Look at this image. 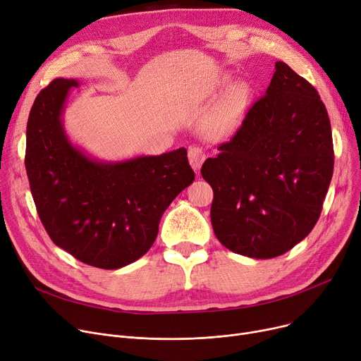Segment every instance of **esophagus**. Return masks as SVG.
Instances as JSON below:
<instances>
[{
  "instance_id": "esophagus-1",
  "label": "esophagus",
  "mask_w": 361,
  "mask_h": 361,
  "mask_svg": "<svg viewBox=\"0 0 361 361\" xmlns=\"http://www.w3.org/2000/svg\"><path fill=\"white\" fill-rule=\"evenodd\" d=\"M204 159H206V154L202 147H199V146L188 147V161H190L193 169L199 171V168L202 166Z\"/></svg>"
}]
</instances>
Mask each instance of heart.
Returning <instances> with one entry per match:
<instances>
[{
	"label": "heart",
	"mask_w": 361,
	"mask_h": 361,
	"mask_svg": "<svg viewBox=\"0 0 361 361\" xmlns=\"http://www.w3.org/2000/svg\"><path fill=\"white\" fill-rule=\"evenodd\" d=\"M240 99L241 93H235L215 111L209 123V128L212 133H215V135H218V133H225L234 124L240 112Z\"/></svg>",
	"instance_id": "heart-1"
}]
</instances>
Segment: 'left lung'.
<instances>
[{
	"instance_id": "8db88e82",
	"label": "left lung",
	"mask_w": 361,
	"mask_h": 361,
	"mask_svg": "<svg viewBox=\"0 0 361 361\" xmlns=\"http://www.w3.org/2000/svg\"><path fill=\"white\" fill-rule=\"evenodd\" d=\"M218 150L200 173L226 249L271 259L309 235L332 180L334 143L328 111L306 79L276 61L267 94Z\"/></svg>"
}]
</instances>
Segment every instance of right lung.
Masks as SVG:
<instances>
[{
    "mask_svg": "<svg viewBox=\"0 0 361 361\" xmlns=\"http://www.w3.org/2000/svg\"><path fill=\"white\" fill-rule=\"evenodd\" d=\"M74 79H54L29 114L25 165L51 240L78 260L118 269L154 244L166 207L195 180L187 150L102 162L74 147L63 111Z\"/></svg>",
    "mask_w": 361,
    "mask_h": 361,
    "instance_id": "1",
    "label": "right lung"
}]
</instances>
